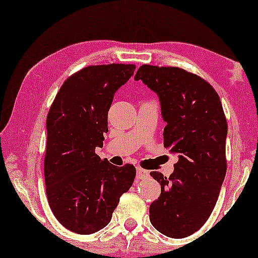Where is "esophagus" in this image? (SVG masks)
I'll list each match as a JSON object with an SVG mask.
<instances>
[{"instance_id": "34e87169", "label": "esophagus", "mask_w": 258, "mask_h": 258, "mask_svg": "<svg viewBox=\"0 0 258 258\" xmlns=\"http://www.w3.org/2000/svg\"><path fill=\"white\" fill-rule=\"evenodd\" d=\"M149 176V171L144 170L142 168H136V177L139 179L142 178H147Z\"/></svg>"}]
</instances>
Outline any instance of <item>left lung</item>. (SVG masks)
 Here are the masks:
<instances>
[{"mask_svg": "<svg viewBox=\"0 0 258 258\" xmlns=\"http://www.w3.org/2000/svg\"><path fill=\"white\" fill-rule=\"evenodd\" d=\"M135 80L158 96L164 147L178 157L169 177L150 172L161 184L150 222L168 237H186L213 213L227 172L228 125L220 96L207 81L176 67L144 64Z\"/></svg>", "mask_w": 258, "mask_h": 258, "instance_id": "left-lung-1", "label": "left lung"}]
</instances>
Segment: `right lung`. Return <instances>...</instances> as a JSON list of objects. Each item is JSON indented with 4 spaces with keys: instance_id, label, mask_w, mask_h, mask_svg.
Listing matches in <instances>:
<instances>
[{
    "instance_id": "obj_1",
    "label": "right lung",
    "mask_w": 258,
    "mask_h": 258,
    "mask_svg": "<svg viewBox=\"0 0 258 258\" xmlns=\"http://www.w3.org/2000/svg\"><path fill=\"white\" fill-rule=\"evenodd\" d=\"M133 64L87 67L63 83L47 117L44 179L52 214L63 227L94 234L111 221L133 185V164L116 167L95 153L108 133L114 95L134 75Z\"/></svg>"
}]
</instances>
